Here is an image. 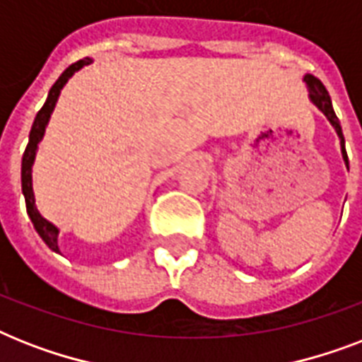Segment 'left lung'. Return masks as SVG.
I'll use <instances>...</instances> for the list:
<instances>
[{"label":"left lung","instance_id":"8db88e82","mask_svg":"<svg viewBox=\"0 0 362 362\" xmlns=\"http://www.w3.org/2000/svg\"><path fill=\"white\" fill-rule=\"evenodd\" d=\"M306 82V88H308V98L310 101L317 107V109L325 115V118L331 122V125L334 127L337 131L338 139H340V150H342V158H344V163L348 167L349 170V161H348V153H346V141H344V133H342V127H340V122H338L337 115H334V109H332V101H331V95L329 92L325 90V86L321 84L320 78H315L314 75H304L303 78Z\"/></svg>","mask_w":362,"mask_h":362}]
</instances>
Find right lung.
I'll return each instance as SVG.
<instances>
[{"instance_id":"obj_1","label":"right lung","mask_w":362,"mask_h":362,"mask_svg":"<svg viewBox=\"0 0 362 362\" xmlns=\"http://www.w3.org/2000/svg\"><path fill=\"white\" fill-rule=\"evenodd\" d=\"M93 59L86 58L81 59V62H76V64L69 65L67 69L59 75V78L54 82V86L50 88V92H48V98L42 105V109L37 112L35 120H33V125H31L30 131V142H28V146H25V152L22 156V195L25 199V210H28V216H30L31 223L35 227L37 235L42 238V242L47 244L52 252L59 253V246H58V237H59V229L54 226L52 221H48L47 218H42L41 212L37 210L35 204V193H33V176H31V170H33V163H35V156H37V148H39V142L42 141V136H45V131H47V125L50 122V116L54 112V107L58 103V98L64 86L67 84L71 76L75 75L76 71H81L84 65H90Z\"/></svg>"}]
</instances>
